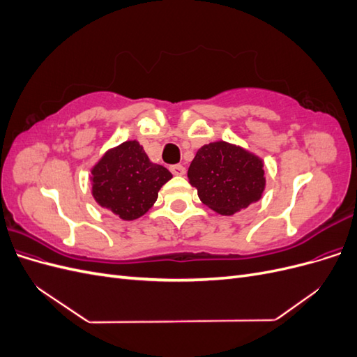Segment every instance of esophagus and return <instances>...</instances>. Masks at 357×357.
Here are the masks:
<instances>
[{
	"label": "esophagus",
	"instance_id": "34e87169",
	"mask_svg": "<svg viewBox=\"0 0 357 357\" xmlns=\"http://www.w3.org/2000/svg\"><path fill=\"white\" fill-rule=\"evenodd\" d=\"M169 171H171L174 176H185V174H186V168L183 167V165H180V164L171 165V167H169Z\"/></svg>",
	"mask_w": 357,
	"mask_h": 357
}]
</instances>
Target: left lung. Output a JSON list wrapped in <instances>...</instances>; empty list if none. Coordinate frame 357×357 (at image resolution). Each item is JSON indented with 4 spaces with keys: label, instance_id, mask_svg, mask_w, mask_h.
I'll use <instances>...</instances> for the list:
<instances>
[{
    "label": "left lung",
    "instance_id": "left-lung-1",
    "mask_svg": "<svg viewBox=\"0 0 357 357\" xmlns=\"http://www.w3.org/2000/svg\"><path fill=\"white\" fill-rule=\"evenodd\" d=\"M264 164L247 150L225 142L202 146L188 171L199 199L214 211L231 215L261 199Z\"/></svg>",
    "mask_w": 357,
    "mask_h": 357
}]
</instances>
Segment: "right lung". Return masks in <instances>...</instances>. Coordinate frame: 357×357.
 <instances>
[{
    "instance_id": "right-lung-1",
    "label": "right lung",
    "mask_w": 357,
    "mask_h": 357,
    "mask_svg": "<svg viewBox=\"0 0 357 357\" xmlns=\"http://www.w3.org/2000/svg\"><path fill=\"white\" fill-rule=\"evenodd\" d=\"M171 177L167 168L150 162L143 146L132 139L109 150L92 168V195L121 219L134 220L149 211Z\"/></svg>"
}]
</instances>
